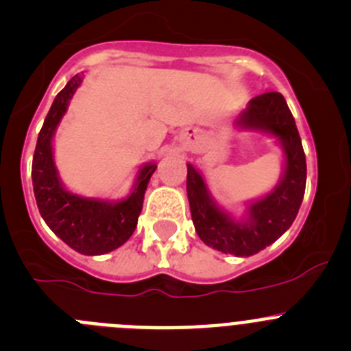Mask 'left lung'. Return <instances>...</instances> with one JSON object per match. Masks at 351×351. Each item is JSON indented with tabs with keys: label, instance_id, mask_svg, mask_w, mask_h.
I'll return each instance as SVG.
<instances>
[{
	"label": "left lung",
	"instance_id": "1",
	"mask_svg": "<svg viewBox=\"0 0 351 351\" xmlns=\"http://www.w3.org/2000/svg\"><path fill=\"white\" fill-rule=\"evenodd\" d=\"M241 130L263 131L284 150L279 183L263 197L245 204V216L235 220L216 204L201 171L186 165V195L192 221L206 245L225 254L253 256L274 244L293 225L306 185V159L296 123L286 100L277 91L258 95L235 119Z\"/></svg>",
	"mask_w": 351,
	"mask_h": 351
}]
</instances>
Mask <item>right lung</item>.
Returning a JSON list of instances; mask_svg holds the SVG:
<instances>
[{"instance_id":"add662e5","label":"right lung","mask_w":351,"mask_h":351,"mask_svg":"<svg viewBox=\"0 0 351 351\" xmlns=\"http://www.w3.org/2000/svg\"><path fill=\"white\" fill-rule=\"evenodd\" d=\"M83 83L76 74L55 97L39 131L32 159V186L43 220L69 247L81 254L97 256L117 250L135 232L142 213L143 195L157 165L147 162L136 175L133 191L121 201L83 197L67 191L58 176L53 159V136L69 101Z\"/></svg>"}]
</instances>
